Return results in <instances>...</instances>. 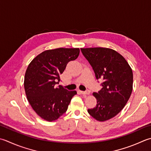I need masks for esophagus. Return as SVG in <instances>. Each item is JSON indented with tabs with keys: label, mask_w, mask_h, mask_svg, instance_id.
<instances>
[{
	"label": "esophagus",
	"mask_w": 151,
	"mask_h": 151,
	"mask_svg": "<svg viewBox=\"0 0 151 151\" xmlns=\"http://www.w3.org/2000/svg\"><path fill=\"white\" fill-rule=\"evenodd\" d=\"M82 94H83V95H89L90 93V90H86L85 91H81Z\"/></svg>",
	"instance_id": "obj_1"
}]
</instances>
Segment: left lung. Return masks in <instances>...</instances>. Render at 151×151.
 I'll return each instance as SVG.
<instances>
[{"label": "left lung", "mask_w": 151, "mask_h": 151, "mask_svg": "<svg viewBox=\"0 0 151 151\" xmlns=\"http://www.w3.org/2000/svg\"><path fill=\"white\" fill-rule=\"evenodd\" d=\"M89 62L97 80H102V88L93 96L97 99L94 108L88 112L96 120L103 122L122 110L133 89V72L124 58L107 48H81Z\"/></svg>", "instance_id": "8db88e82"}]
</instances>
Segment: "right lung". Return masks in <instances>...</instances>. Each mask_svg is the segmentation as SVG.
<instances>
[{
  "instance_id": "add662e5",
  "label": "right lung",
  "mask_w": 151,
  "mask_h": 151,
  "mask_svg": "<svg viewBox=\"0 0 151 151\" xmlns=\"http://www.w3.org/2000/svg\"><path fill=\"white\" fill-rule=\"evenodd\" d=\"M79 48H60L46 50L29 63L26 70L24 88L32 109L44 120L52 122L67 111L76 91H69L61 86L60 75L70 61L75 60Z\"/></svg>"
}]
</instances>
